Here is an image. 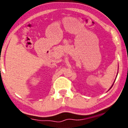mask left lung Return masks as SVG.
Instances as JSON below:
<instances>
[{"instance_id":"1","label":"left lung","mask_w":128,"mask_h":128,"mask_svg":"<svg viewBox=\"0 0 128 128\" xmlns=\"http://www.w3.org/2000/svg\"><path fill=\"white\" fill-rule=\"evenodd\" d=\"M114 82H115V81H114ZM114 83H113V84H112V86H111V87H110V89H109V90H110V89H111V88H112V86H113V85H114Z\"/></svg>"}]
</instances>
